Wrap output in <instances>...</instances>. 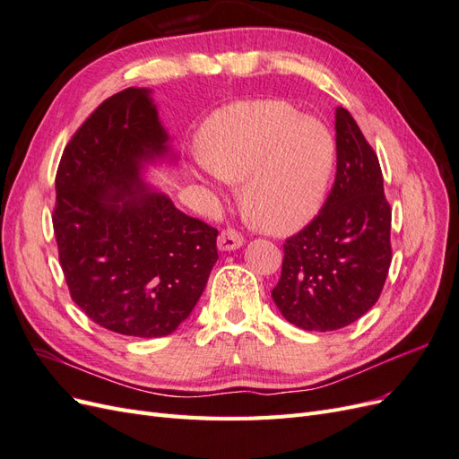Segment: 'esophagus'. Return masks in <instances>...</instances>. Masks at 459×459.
I'll return each mask as SVG.
<instances>
[{
  "instance_id": "esophagus-1",
  "label": "esophagus",
  "mask_w": 459,
  "mask_h": 459,
  "mask_svg": "<svg viewBox=\"0 0 459 459\" xmlns=\"http://www.w3.org/2000/svg\"><path fill=\"white\" fill-rule=\"evenodd\" d=\"M243 243H245L243 235L233 228H228L218 235V248H220V251H235V248L243 247Z\"/></svg>"
}]
</instances>
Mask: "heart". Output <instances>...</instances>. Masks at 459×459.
<instances>
[{"label":"heart","instance_id":"b5f03b06","mask_svg":"<svg viewBox=\"0 0 459 459\" xmlns=\"http://www.w3.org/2000/svg\"><path fill=\"white\" fill-rule=\"evenodd\" d=\"M199 157L220 182L241 186V208L256 228L290 233L322 208L337 143L324 122L289 103L241 101L208 118Z\"/></svg>","mask_w":459,"mask_h":459}]
</instances>
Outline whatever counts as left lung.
I'll list each match as a JSON object with an SVG mask.
<instances>
[{
	"label": "left lung",
	"mask_w": 459,
	"mask_h": 459,
	"mask_svg": "<svg viewBox=\"0 0 459 459\" xmlns=\"http://www.w3.org/2000/svg\"><path fill=\"white\" fill-rule=\"evenodd\" d=\"M337 174L314 220L283 243L272 299L289 324L335 331L379 300L393 260L379 159L349 110L335 113Z\"/></svg>",
	"instance_id": "8db88e82"
}]
</instances>
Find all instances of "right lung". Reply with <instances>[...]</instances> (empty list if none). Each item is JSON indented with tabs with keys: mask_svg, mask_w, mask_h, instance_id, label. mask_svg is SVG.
<instances>
[{
	"mask_svg": "<svg viewBox=\"0 0 459 459\" xmlns=\"http://www.w3.org/2000/svg\"><path fill=\"white\" fill-rule=\"evenodd\" d=\"M147 90L108 97L71 137L55 176L53 231L73 300L128 337H164L195 308L218 230L143 193V162L169 152Z\"/></svg>",
	"mask_w": 459,
	"mask_h": 459,
	"instance_id": "1",
	"label": "right lung"
}]
</instances>
